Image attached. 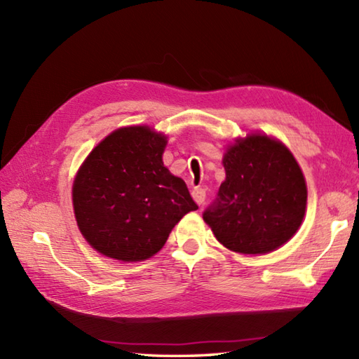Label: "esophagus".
I'll use <instances>...</instances> for the list:
<instances>
[{
  "label": "esophagus",
  "mask_w": 359,
  "mask_h": 359,
  "mask_svg": "<svg viewBox=\"0 0 359 359\" xmlns=\"http://www.w3.org/2000/svg\"><path fill=\"white\" fill-rule=\"evenodd\" d=\"M191 194H193V199L196 201L197 205H199V207H201V205H203L205 197H207V193H205L203 188H194Z\"/></svg>",
  "instance_id": "1"
}]
</instances>
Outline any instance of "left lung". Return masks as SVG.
<instances>
[{"mask_svg":"<svg viewBox=\"0 0 359 359\" xmlns=\"http://www.w3.org/2000/svg\"><path fill=\"white\" fill-rule=\"evenodd\" d=\"M225 182L203 211L217 241L242 255L276 250L297 231L307 205L299 165L284 144L250 135L224 156Z\"/></svg>","mask_w":359,"mask_h":359,"instance_id":"obj_1","label":"left lung"}]
</instances>
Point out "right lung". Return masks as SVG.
I'll return each instance as SVG.
<instances>
[{
  "label": "right lung",
  "mask_w": 359,
  "mask_h": 359,
  "mask_svg": "<svg viewBox=\"0 0 359 359\" xmlns=\"http://www.w3.org/2000/svg\"><path fill=\"white\" fill-rule=\"evenodd\" d=\"M165 135L121 128L90 152L75 177V219L85 239L118 261H143L197 207L185 182L163 166Z\"/></svg>",
  "instance_id": "right-lung-1"
}]
</instances>
